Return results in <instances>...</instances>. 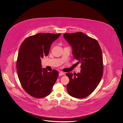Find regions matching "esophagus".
I'll list each match as a JSON object with an SVG mask.
<instances>
[{
	"label": "esophagus",
	"instance_id": "esophagus-1",
	"mask_svg": "<svg viewBox=\"0 0 123 123\" xmlns=\"http://www.w3.org/2000/svg\"><path fill=\"white\" fill-rule=\"evenodd\" d=\"M64 72H62V71H60V72H59V76H63V75H64Z\"/></svg>",
	"mask_w": 123,
	"mask_h": 123
}]
</instances>
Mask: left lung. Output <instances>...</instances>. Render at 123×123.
Segmentation results:
<instances>
[{
	"instance_id": "8db88e82",
	"label": "left lung",
	"mask_w": 123,
	"mask_h": 123,
	"mask_svg": "<svg viewBox=\"0 0 123 123\" xmlns=\"http://www.w3.org/2000/svg\"><path fill=\"white\" fill-rule=\"evenodd\" d=\"M64 36L72 47L74 59L81 63L82 69L74 76L72 73L66 74L70 79L68 93L74 98H85L95 90L103 76L101 49L97 40L82 32L65 33Z\"/></svg>"
}]
</instances>
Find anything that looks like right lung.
Instances as JSON below:
<instances>
[{"label":"right lung","mask_w":123,"mask_h":123,"mask_svg":"<svg viewBox=\"0 0 123 123\" xmlns=\"http://www.w3.org/2000/svg\"><path fill=\"white\" fill-rule=\"evenodd\" d=\"M60 35L38 33L26 38L20 47L17 60L18 77L24 90L36 98L49 95L57 81L59 72L42 69L41 59L48 55L51 44Z\"/></svg>","instance_id":"right-lung-1"}]
</instances>
